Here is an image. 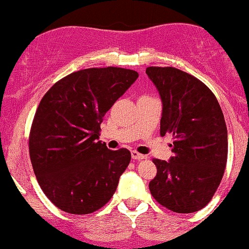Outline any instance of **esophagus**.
<instances>
[{
  "mask_svg": "<svg viewBox=\"0 0 249 249\" xmlns=\"http://www.w3.org/2000/svg\"><path fill=\"white\" fill-rule=\"evenodd\" d=\"M130 155H132V159L133 160H144V159H146V156H145V155L139 154V152L134 151V150H133V151L130 152Z\"/></svg>",
  "mask_w": 249,
  "mask_h": 249,
  "instance_id": "obj_1",
  "label": "esophagus"
}]
</instances>
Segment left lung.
<instances>
[{
	"instance_id": "left-lung-1",
	"label": "left lung",
	"mask_w": 249,
	"mask_h": 249,
	"mask_svg": "<svg viewBox=\"0 0 249 249\" xmlns=\"http://www.w3.org/2000/svg\"><path fill=\"white\" fill-rule=\"evenodd\" d=\"M161 95L160 134L173 138L169 162L154 159L152 197L176 213H194L215 194L228 161V129L215 95L198 78L172 66H149Z\"/></svg>"
}]
</instances>
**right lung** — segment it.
Masks as SVG:
<instances>
[{"mask_svg":"<svg viewBox=\"0 0 249 249\" xmlns=\"http://www.w3.org/2000/svg\"><path fill=\"white\" fill-rule=\"evenodd\" d=\"M138 76L114 66L83 69L43 95L31 124L29 152L42 191L55 207L89 214L112 197L130 152L112 151L98 142L100 124Z\"/></svg>","mask_w":249,"mask_h":249,"instance_id":"add662e5","label":"right lung"}]
</instances>
